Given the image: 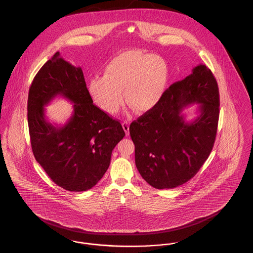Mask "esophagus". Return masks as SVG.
I'll return each mask as SVG.
<instances>
[{"label":"esophagus","instance_id":"obj_1","mask_svg":"<svg viewBox=\"0 0 253 253\" xmlns=\"http://www.w3.org/2000/svg\"><path fill=\"white\" fill-rule=\"evenodd\" d=\"M129 126H130V122L129 121H125L122 122V127H123V129H124V131L126 132V134L127 135H129Z\"/></svg>","mask_w":253,"mask_h":253}]
</instances>
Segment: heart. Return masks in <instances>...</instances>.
Masks as SVG:
<instances>
[{
  "instance_id": "heart-1",
  "label": "heart",
  "mask_w": 253,
  "mask_h": 253,
  "mask_svg": "<svg viewBox=\"0 0 253 253\" xmlns=\"http://www.w3.org/2000/svg\"><path fill=\"white\" fill-rule=\"evenodd\" d=\"M168 67L161 57L139 51L124 52L105 67L104 76L94 77L89 92L96 104L110 114L126 102L136 112L154 108L165 93Z\"/></svg>"
}]
</instances>
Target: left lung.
I'll return each instance as SVG.
<instances>
[{"instance_id":"left-lung-1","label":"left lung","mask_w":253,"mask_h":253,"mask_svg":"<svg viewBox=\"0 0 253 253\" xmlns=\"http://www.w3.org/2000/svg\"><path fill=\"white\" fill-rule=\"evenodd\" d=\"M200 104L199 116L187 121L182 109ZM219 90L204 65L174 83L154 108L130 125L135 166L156 189H173L192 179L210 156L216 137Z\"/></svg>"}]
</instances>
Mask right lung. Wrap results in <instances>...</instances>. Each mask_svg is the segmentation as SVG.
I'll return each instance as SVG.
<instances>
[{
	"label": "right lung",
	"instance_id": "add662e5",
	"mask_svg": "<svg viewBox=\"0 0 253 253\" xmlns=\"http://www.w3.org/2000/svg\"><path fill=\"white\" fill-rule=\"evenodd\" d=\"M61 95L73 103L63 126L46 121L44 106ZM27 121L33 155L54 183L69 192H84L102 178L112 151L125 132L121 122L96 107L84 73L57 52L37 73L28 93Z\"/></svg>",
	"mask_w": 253,
	"mask_h": 253
}]
</instances>
